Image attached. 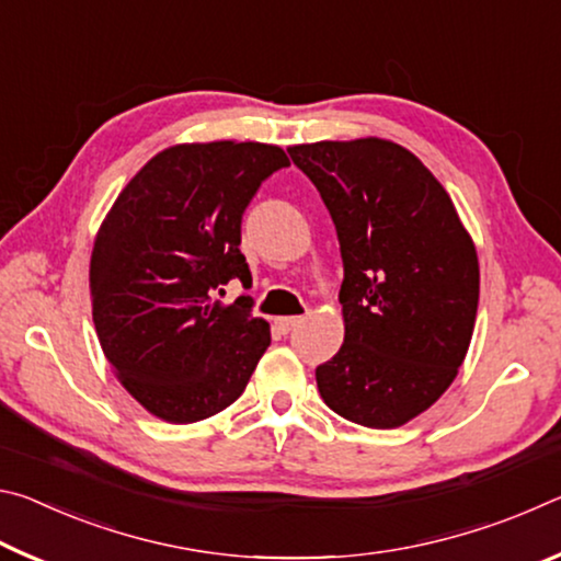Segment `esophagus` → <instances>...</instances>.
Instances as JSON below:
<instances>
[{
	"label": "esophagus",
	"mask_w": 561,
	"mask_h": 561,
	"mask_svg": "<svg viewBox=\"0 0 561 561\" xmlns=\"http://www.w3.org/2000/svg\"><path fill=\"white\" fill-rule=\"evenodd\" d=\"M301 321H304V317H279L277 319V327H279L282 334H289V331L297 329Z\"/></svg>",
	"instance_id": "esophagus-1"
}]
</instances>
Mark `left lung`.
<instances>
[{"instance_id":"8db88e82","label":"left lung","mask_w":561,"mask_h":561,"mask_svg":"<svg viewBox=\"0 0 561 561\" xmlns=\"http://www.w3.org/2000/svg\"><path fill=\"white\" fill-rule=\"evenodd\" d=\"M289 156L336 225L344 344L317 368L324 403L398 428L438 401L468 354L480 264L448 190L386 138L319 140Z\"/></svg>"}]
</instances>
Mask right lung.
Masks as SVG:
<instances>
[{
	"instance_id": "add662e5",
	"label": "right lung",
	"mask_w": 561,
	"mask_h": 561,
	"mask_svg": "<svg viewBox=\"0 0 561 561\" xmlns=\"http://www.w3.org/2000/svg\"><path fill=\"white\" fill-rule=\"evenodd\" d=\"M284 165L272 144H178L150 158L103 217L89 267L93 327L121 386L160 421L225 411L270 346L250 297L213 294L234 277L250 287L242 213Z\"/></svg>"
}]
</instances>
